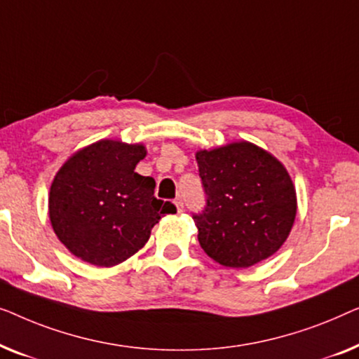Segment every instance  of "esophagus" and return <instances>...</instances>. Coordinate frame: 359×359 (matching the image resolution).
Instances as JSON below:
<instances>
[{"label":"esophagus","mask_w":359,"mask_h":359,"mask_svg":"<svg viewBox=\"0 0 359 359\" xmlns=\"http://www.w3.org/2000/svg\"><path fill=\"white\" fill-rule=\"evenodd\" d=\"M174 203H175V208H177L179 213H182V211H184V203H182V198H177Z\"/></svg>","instance_id":"obj_1"}]
</instances>
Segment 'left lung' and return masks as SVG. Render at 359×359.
Segmentation results:
<instances>
[{
    "instance_id": "1",
    "label": "left lung",
    "mask_w": 359,
    "mask_h": 359,
    "mask_svg": "<svg viewBox=\"0 0 359 359\" xmlns=\"http://www.w3.org/2000/svg\"><path fill=\"white\" fill-rule=\"evenodd\" d=\"M206 208L194 216L206 255L247 269L275 254L290 236L297 198L281 161L250 141L195 153Z\"/></svg>"
}]
</instances>
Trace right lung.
I'll use <instances>...</instances> for the list:
<instances>
[{
    "label": "right lung",
    "instance_id": "1",
    "mask_svg": "<svg viewBox=\"0 0 359 359\" xmlns=\"http://www.w3.org/2000/svg\"><path fill=\"white\" fill-rule=\"evenodd\" d=\"M143 143L99 140L65 161L50 187L48 218L58 241L86 264L115 266L148 242L170 201L154 196L156 182L135 172Z\"/></svg>",
    "mask_w": 359,
    "mask_h": 359
}]
</instances>
